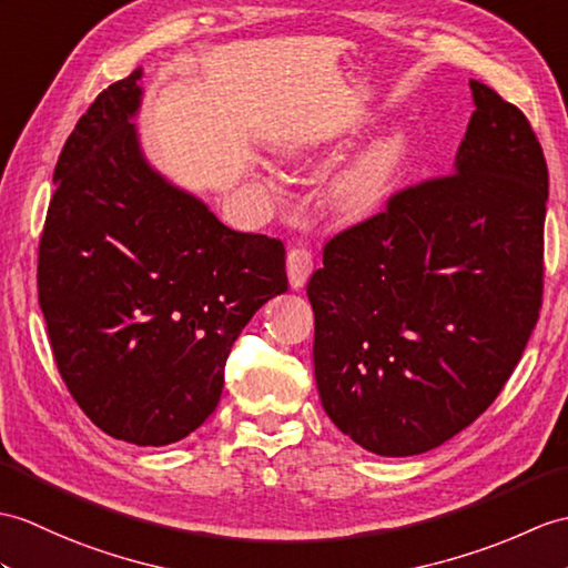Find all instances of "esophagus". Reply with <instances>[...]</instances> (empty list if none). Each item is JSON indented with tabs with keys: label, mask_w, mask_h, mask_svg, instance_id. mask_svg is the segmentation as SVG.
<instances>
[{
	"label": "esophagus",
	"mask_w": 568,
	"mask_h": 568,
	"mask_svg": "<svg viewBox=\"0 0 568 568\" xmlns=\"http://www.w3.org/2000/svg\"><path fill=\"white\" fill-rule=\"evenodd\" d=\"M314 261L307 248H290L287 252V281L290 287L300 290L302 285L307 283V278L312 275Z\"/></svg>",
	"instance_id": "1"
}]
</instances>
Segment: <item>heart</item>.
<instances>
[{"label":"heart","mask_w":568,"mask_h":568,"mask_svg":"<svg viewBox=\"0 0 568 568\" xmlns=\"http://www.w3.org/2000/svg\"><path fill=\"white\" fill-rule=\"evenodd\" d=\"M412 154V135L404 128L382 133L355 152L328 183V205L344 222H363L389 203ZM305 150H287V162L305 160Z\"/></svg>","instance_id":"1"}]
</instances>
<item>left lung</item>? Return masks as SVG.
<instances>
[{"instance_id":"obj_1","label":"left lung","mask_w":568,"mask_h":568,"mask_svg":"<svg viewBox=\"0 0 568 568\" xmlns=\"http://www.w3.org/2000/svg\"><path fill=\"white\" fill-rule=\"evenodd\" d=\"M469 89L453 174L336 234L307 283L324 412L382 457L428 453L474 424L542 307V148L516 105Z\"/></svg>"}]
</instances>
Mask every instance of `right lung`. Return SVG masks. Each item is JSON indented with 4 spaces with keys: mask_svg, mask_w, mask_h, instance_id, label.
I'll return each mask as SVG.
<instances>
[{
    "mask_svg": "<svg viewBox=\"0 0 568 568\" xmlns=\"http://www.w3.org/2000/svg\"><path fill=\"white\" fill-rule=\"evenodd\" d=\"M140 79L103 89L64 142L38 302L79 408L118 440L160 447L215 412L232 344L287 275L283 242L224 227L148 162Z\"/></svg>",
    "mask_w": 568,
    "mask_h": 568,
    "instance_id": "add662e5",
    "label": "right lung"
}]
</instances>
